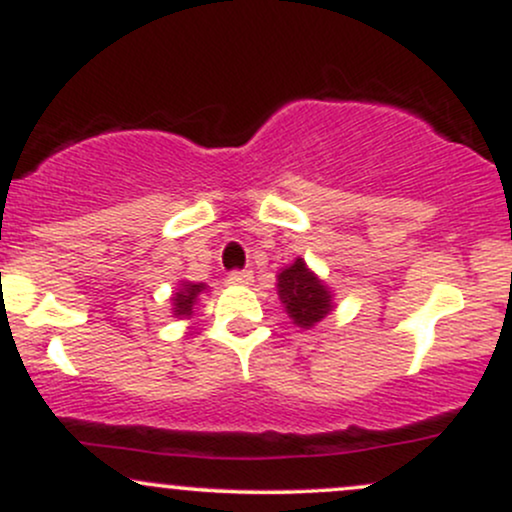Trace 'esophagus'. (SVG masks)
I'll return each mask as SVG.
<instances>
[{
  "label": "esophagus",
  "mask_w": 512,
  "mask_h": 512,
  "mask_svg": "<svg viewBox=\"0 0 512 512\" xmlns=\"http://www.w3.org/2000/svg\"><path fill=\"white\" fill-rule=\"evenodd\" d=\"M226 281L231 286H245L252 281V272H231L226 276Z\"/></svg>",
  "instance_id": "34e87169"
}]
</instances>
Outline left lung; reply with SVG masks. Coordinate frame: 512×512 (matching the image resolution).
I'll return each instance as SVG.
<instances>
[{
  "label": "left lung",
  "instance_id": "obj_1",
  "mask_svg": "<svg viewBox=\"0 0 512 512\" xmlns=\"http://www.w3.org/2000/svg\"><path fill=\"white\" fill-rule=\"evenodd\" d=\"M276 296L286 315L301 330H313L337 305L334 293L325 279H320L303 257H296L289 267L276 274Z\"/></svg>",
  "mask_w": 512,
  "mask_h": 512
}]
</instances>
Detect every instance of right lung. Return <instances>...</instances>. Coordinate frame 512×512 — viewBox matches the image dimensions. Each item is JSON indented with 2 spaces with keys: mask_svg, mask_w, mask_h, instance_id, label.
I'll return each mask as SVG.
<instances>
[{
  "mask_svg": "<svg viewBox=\"0 0 512 512\" xmlns=\"http://www.w3.org/2000/svg\"><path fill=\"white\" fill-rule=\"evenodd\" d=\"M204 293H207V284H195V281L187 279L178 281V289L170 296V313L178 317V320H190Z\"/></svg>",
  "mask_w": 512,
  "mask_h": 512,
  "instance_id": "obj_1",
  "label": "right lung"
}]
</instances>
